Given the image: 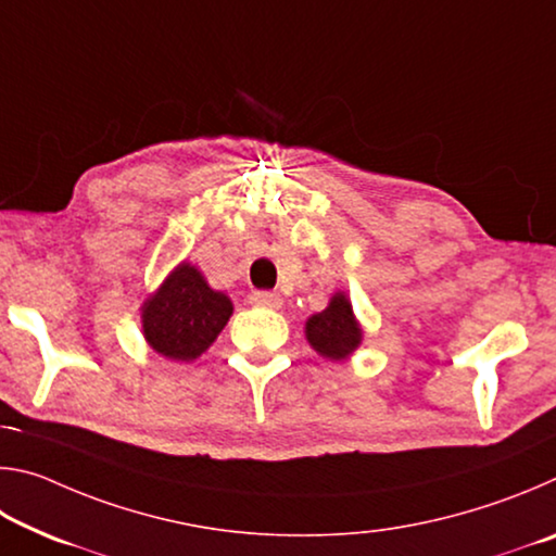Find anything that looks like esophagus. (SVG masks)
<instances>
[{"instance_id":"1","label":"esophagus","mask_w":556,"mask_h":556,"mask_svg":"<svg viewBox=\"0 0 556 556\" xmlns=\"http://www.w3.org/2000/svg\"><path fill=\"white\" fill-rule=\"evenodd\" d=\"M250 304L265 306V308H281V304H285V299H281L279 294H275V291H252Z\"/></svg>"}]
</instances>
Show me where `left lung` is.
<instances>
[{
    "instance_id": "left-lung-1",
    "label": "left lung",
    "mask_w": 556,
    "mask_h": 556,
    "mask_svg": "<svg viewBox=\"0 0 556 556\" xmlns=\"http://www.w3.org/2000/svg\"><path fill=\"white\" fill-rule=\"evenodd\" d=\"M306 341L328 361H345L363 341V328L345 291H336L324 312L306 318Z\"/></svg>"
}]
</instances>
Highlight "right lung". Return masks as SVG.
Masks as SVG:
<instances>
[{"label":"right lung","instance_id":"1","mask_svg":"<svg viewBox=\"0 0 556 556\" xmlns=\"http://www.w3.org/2000/svg\"><path fill=\"white\" fill-rule=\"evenodd\" d=\"M232 316V301L208 287L191 262H181L142 304V331L168 361H195Z\"/></svg>","mask_w":556,"mask_h":556}]
</instances>
